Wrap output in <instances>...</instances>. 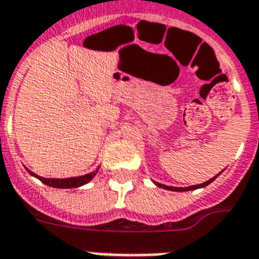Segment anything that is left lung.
Here are the masks:
<instances>
[{"label": "left lung", "instance_id": "8db88e82", "mask_svg": "<svg viewBox=\"0 0 259 259\" xmlns=\"http://www.w3.org/2000/svg\"><path fill=\"white\" fill-rule=\"evenodd\" d=\"M219 175H217V176H219ZM217 176L209 179L207 182L202 183V184H196V186H191V187H184V188H183V187H170V186H165V184H161V183H157V182H154V183H155V186H158V187H161V188H165V190H170V191H180V192H183V191H191V190H196V188L206 187V186H209V184H210V183L213 182V180H214L215 178H217Z\"/></svg>", "mask_w": 259, "mask_h": 259}]
</instances>
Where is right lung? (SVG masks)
I'll return each instance as SVG.
<instances>
[{"instance_id": "obj_1", "label": "right lung", "mask_w": 259, "mask_h": 259, "mask_svg": "<svg viewBox=\"0 0 259 259\" xmlns=\"http://www.w3.org/2000/svg\"><path fill=\"white\" fill-rule=\"evenodd\" d=\"M28 170V169H27ZM34 178L39 179L40 182L46 184V186H50V187H54V188H76V187H80V186H84L87 183L93 180L97 172H98V169L94 170V172H91V174H87V175H83V176H79V178H68V179H45V178H40L38 175L32 174L31 170H28Z\"/></svg>"}]
</instances>
